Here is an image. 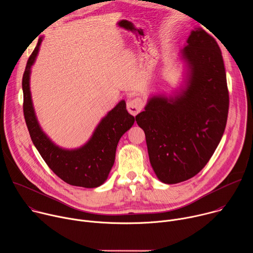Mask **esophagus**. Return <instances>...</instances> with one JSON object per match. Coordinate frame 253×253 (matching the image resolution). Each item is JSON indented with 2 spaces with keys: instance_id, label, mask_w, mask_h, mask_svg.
<instances>
[{
  "instance_id": "34e87169",
  "label": "esophagus",
  "mask_w": 253,
  "mask_h": 253,
  "mask_svg": "<svg viewBox=\"0 0 253 253\" xmlns=\"http://www.w3.org/2000/svg\"><path fill=\"white\" fill-rule=\"evenodd\" d=\"M143 105L144 103L141 98L132 99L127 103V110L130 114H132L133 116H136L142 110Z\"/></svg>"
}]
</instances>
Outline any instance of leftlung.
<instances>
[{"instance_id": "obj_1", "label": "left lung", "mask_w": 253, "mask_h": 253, "mask_svg": "<svg viewBox=\"0 0 253 253\" xmlns=\"http://www.w3.org/2000/svg\"><path fill=\"white\" fill-rule=\"evenodd\" d=\"M189 85L174 99L151 98L135 118L145 132L151 166L160 181L175 184L199 173L224 133L229 93L220 48L203 29L192 31L182 51Z\"/></svg>"}]
</instances>
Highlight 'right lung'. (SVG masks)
<instances>
[{
    "instance_id": "add662e5",
    "label": "right lung",
    "mask_w": 253,
    "mask_h": 253,
    "mask_svg": "<svg viewBox=\"0 0 253 253\" xmlns=\"http://www.w3.org/2000/svg\"><path fill=\"white\" fill-rule=\"evenodd\" d=\"M42 38L28 59L23 75V111L25 121L36 148L49 168L66 183L86 188L98 187L105 182L115 161L117 144L121 136L134 124L125 101L102 119L89 142L76 150L56 146L41 130L36 119L30 93V69L37 57Z\"/></svg>"
}]
</instances>
